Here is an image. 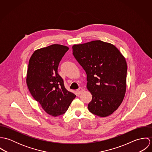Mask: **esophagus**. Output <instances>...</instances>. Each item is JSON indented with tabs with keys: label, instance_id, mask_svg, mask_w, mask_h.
Listing matches in <instances>:
<instances>
[{
	"label": "esophagus",
	"instance_id": "esophagus-1",
	"mask_svg": "<svg viewBox=\"0 0 152 152\" xmlns=\"http://www.w3.org/2000/svg\"><path fill=\"white\" fill-rule=\"evenodd\" d=\"M83 91H84V89L82 88H80L78 89H77V93L78 94H82L83 92Z\"/></svg>",
	"mask_w": 152,
	"mask_h": 152
}]
</instances>
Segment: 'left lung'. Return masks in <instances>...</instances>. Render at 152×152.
Segmentation results:
<instances>
[{
  "instance_id": "8db88e82",
  "label": "left lung",
  "mask_w": 152,
  "mask_h": 152,
  "mask_svg": "<svg viewBox=\"0 0 152 152\" xmlns=\"http://www.w3.org/2000/svg\"><path fill=\"white\" fill-rule=\"evenodd\" d=\"M72 54L86 71L87 89L92 95L89 110L107 117L119 108L126 89L125 58L113 44L101 40L74 44Z\"/></svg>"
}]
</instances>
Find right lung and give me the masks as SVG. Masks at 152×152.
Segmentation results:
<instances>
[{"mask_svg": "<svg viewBox=\"0 0 152 152\" xmlns=\"http://www.w3.org/2000/svg\"><path fill=\"white\" fill-rule=\"evenodd\" d=\"M69 48L52 44L36 50L28 65L26 83L32 96L53 116L65 113L76 95L65 89L58 66Z\"/></svg>", "mask_w": 152, "mask_h": 152, "instance_id": "1", "label": "right lung"}]
</instances>
